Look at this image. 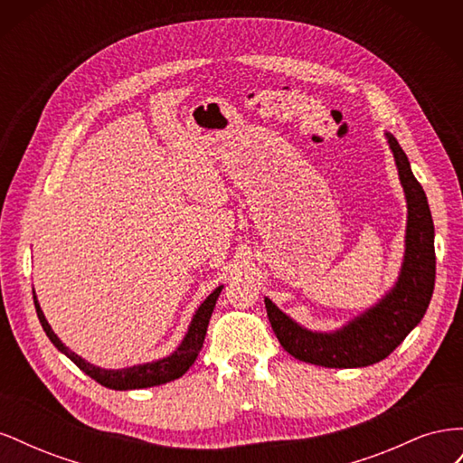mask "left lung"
<instances>
[{
	"mask_svg": "<svg viewBox=\"0 0 463 463\" xmlns=\"http://www.w3.org/2000/svg\"><path fill=\"white\" fill-rule=\"evenodd\" d=\"M394 154L400 184L408 203L405 250L396 284L383 299L354 317L338 330H309L264 298L266 313L278 342L289 355L328 369L367 367L386 359L427 313L434 289V223L427 194L415 179L405 152L394 135L384 133Z\"/></svg>",
	"mask_w": 463,
	"mask_h": 463,
	"instance_id": "obj_1",
	"label": "left lung"
}]
</instances>
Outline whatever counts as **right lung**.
<instances>
[{"mask_svg": "<svg viewBox=\"0 0 463 463\" xmlns=\"http://www.w3.org/2000/svg\"><path fill=\"white\" fill-rule=\"evenodd\" d=\"M223 286H218L210 296L199 305V309L194 311L191 325L184 335V340L175 347V352H172L170 355H165L162 359L150 361V363H138V365L133 367H125V369H102L96 367L92 363H89L87 359H82L80 355H77L75 352H71L60 338L58 334L52 330V326L48 325V320L40 309V303L36 299V293L33 291L34 296V307H36V315L42 328H44L46 335L50 338V342L60 349L63 355H67L71 359L75 365L89 374L90 378H94L96 383H100L106 388L111 390H138V388H150V386H160L165 383H172L175 378L184 376L189 367L197 359L204 335H206V328H208V320L213 317L214 305L218 301V296Z\"/></svg>", "mask_w": 463, "mask_h": 463, "instance_id": "obj_1", "label": "right lung"}]
</instances>
